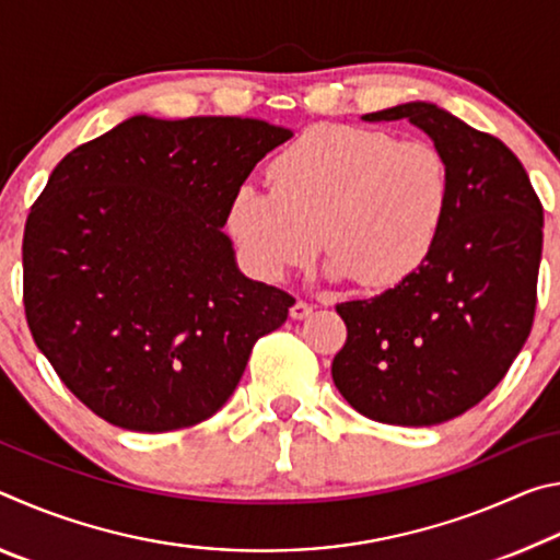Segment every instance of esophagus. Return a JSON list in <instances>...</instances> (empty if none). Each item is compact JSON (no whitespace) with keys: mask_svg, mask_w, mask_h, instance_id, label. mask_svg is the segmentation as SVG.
Instances as JSON below:
<instances>
[{"mask_svg":"<svg viewBox=\"0 0 560 560\" xmlns=\"http://www.w3.org/2000/svg\"><path fill=\"white\" fill-rule=\"evenodd\" d=\"M311 314V303H306V301H296L291 306V318H296V320H301V318H306Z\"/></svg>","mask_w":560,"mask_h":560,"instance_id":"1","label":"esophagus"}]
</instances>
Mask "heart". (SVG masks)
<instances>
[{"label": "heart", "mask_w": 560, "mask_h": 560, "mask_svg": "<svg viewBox=\"0 0 560 560\" xmlns=\"http://www.w3.org/2000/svg\"><path fill=\"white\" fill-rule=\"evenodd\" d=\"M271 187L234 189L226 224L264 279H281L324 244L334 277L390 289L420 271L452 205V167L428 140L381 128L316 126L273 158Z\"/></svg>", "instance_id": "obj_1"}]
</instances>
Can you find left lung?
Here are the masks:
<instances>
[{"label": "left lung", "instance_id": "1", "mask_svg": "<svg viewBox=\"0 0 560 560\" xmlns=\"http://www.w3.org/2000/svg\"><path fill=\"white\" fill-rule=\"evenodd\" d=\"M407 118L452 167L447 222L428 264L368 301L338 303L348 328L330 365L360 415L430 428L485 400L534 326L544 205L518 158L432 103L368 113Z\"/></svg>", "mask_w": 560, "mask_h": 560}]
</instances>
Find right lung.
Returning a JSON list of instances; mask_svg holds the SVG:
<instances>
[{
	"instance_id": "obj_1",
	"label": "right lung",
	"mask_w": 560,
	"mask_h": 560,
	"mask_svg": "<svg viewBox=\"0 0 560 560\" xmlns=\"http://www.w3.org/2000/svg\"><path fill=\"white\" fill-rule=\"evenodd\" d=\"M291 130L136 116L71 150L24 226V314L61 383L122 430L192 428L230 400L293 296L236 271L234 189Z\"/></svg>"
}]
</instances>
